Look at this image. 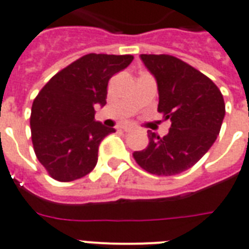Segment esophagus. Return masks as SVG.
<instances>
[{
  "mask_svg": "<svg viewBox=\"0 0 249 249\" xmlns=\"http://www.w3.org/2000/svg\"><path fill=\"white\" fill-rule=\"evenodd\" d=\"M124 130L125 132H134L136 129H134L133 126H126V128H124Z\"/></svg>",
  "mask_w": 249,
  "mask_h": 249,
  "instance_id": "34e87169",
  "label": "esophagus"
}]
</instances>
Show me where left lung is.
Returning a JSON list of instances; mask_svg holds the SVG:
<instances>
[{
  "instance_id": "8db88e82",
  "label": "left lung",
  "mask_w": 249,
  "mask_h": 249,
  "mask_svg": "<svg viewBox=\"0 0 249 249\" xmlns=\"http://www.w3.org/2000/svg\"><path fill=\"white\" fill-rule=\"evenodd\" d=\"M158 88V112L170 120L163 137L148 130L149 145L136 162L156 176H176L194 166L213 146L226 115L222 92L211 79L171 55L141 54Z\"/></svg>"
}]
</instances>
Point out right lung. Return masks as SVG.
Here are the masks:
<instances>
[{"mask_svg": "<svg viewBox=\"0 0 249 249\" xmlns=\"http://www.w3.org/2000/svg\"><path fill=\"white\" fill-rule=\"evenodd\" d=\"M132 60V55H84L40 89L31 108V140L54 179L75 181L96 166L99 145L116 129L95 120L93 107L106 106L109 79Z\"/></svg>", "mask_w": 249, "mask_h": 249, "instance_id": "right-lung-1", "label": "right lung"}]
</instances>
